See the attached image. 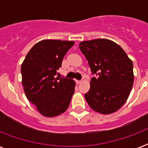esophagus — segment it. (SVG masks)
Listing matches in <instances>:
<instances>
[{"label": "esophagus", "instance_id": "obj_1", "mask_svg": "<svg viewBox=\"0 0 148 148\" xmlns=\"http://www.w3.org/2000/svg\"><path fill=\"white\" fill-rule=\"evenodd\" d=\"M81 82H82V81H77V80H76L77 84H81Z\"/></svg>", "mask_w": 148, "mask_h": 148}]
</instances>
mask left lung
I'll return each mask as SVG.
<instances>
[{
	"mask_svg": "<svg viewBox=\"0 0 148 148\" xmlns=\"http://www.w3.org/2000/svg\"><path fill=\"white\" fill-rule=\"evenodd\" d=\"M80 50L93 74L90 89L84 95L88 105L102 114L116 112L128 98L134 84L132 60L121 47L108 39L82 41Z\"/></svg>",
	"mask_w": 148,
	"mask_h": 148,
	"instance_id": "8db88e82",
	"label": "left lung"
}]
</instances>
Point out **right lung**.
<instances>
[{"label": "right lung", "instance_id": "add662e5", "mask_svg": "<svg viewBox=\"0 0 148 148\" xmlns=\"http://www.w3.org/2000/svg\"><path fill=\"white\" fill-rule=\"evenodd\" d=\"M74 45L73 40H40L29 51L22 63L25 95L45 117L65 112L74 95V80L55 77L63 58Z\"/></svg>", "mask_w": 148, "mask_h": 148}]
</instances>
